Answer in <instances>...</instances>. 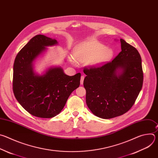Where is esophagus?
I'll return each mask as SVG.
<instances>
[{
    "label": "esophagus",
    "instance_id": "obj_1",
    "mask_svg": "<svg viewBox=\"0 0 158 158\" xmlns=\"http://www.w3.org/2000/svg\"><path fill=\"white\" fill-rule=\"evenodd\" d=\"M84 79V76H82L81 77V84H83Z\"/></svg>",
    "mask_w": 158,
    "mask_h": 158
}]
</instances>
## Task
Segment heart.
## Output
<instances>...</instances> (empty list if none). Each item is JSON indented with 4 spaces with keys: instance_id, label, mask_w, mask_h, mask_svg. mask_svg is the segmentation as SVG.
Here are the masks:
<instances>
[{
    "instance_id": "obj_1",
    "label": "heart",
    "mask_w": 158,
    "mask_h": 158,
    "mask_svg": "<svg viewBox=\"0 0 158 158\" xmlns=\"http://www.w3.org/2000/svg\"><path fill=\"white\" fill-rule=\"evenodd\" d=\"M112 56L111 49L105 48L102 44L91 40L80 44L76 48L74 57L76 60L81 62H89L95 64L110 59Z\"/></svg>"
}]
</instances>
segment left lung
I'll return each instance as SVG.
<instances>
[{"label": "left lung", "instance_id": "8db88e82", "mask_svg": "<svg viewBox=\"0 0 158 158\" xmlns=\"http://www.w3.org/2000/svg\"><path fill=\"white\" fill-rule=\"evenodd\" d=\"M121 51L111 62L84 67L86 104L102 119L121 116L134 104L143 84L141 57L138 50L120 39ZM117 69L122 73L117 75Z\"/></svg>", "mask_w": 158, "mask_h": 158}]
</instances>
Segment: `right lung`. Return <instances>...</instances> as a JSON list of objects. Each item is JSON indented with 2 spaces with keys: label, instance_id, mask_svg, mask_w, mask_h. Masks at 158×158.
Returning a JSON list of instances; mask_svg holds the SVG:
<instances>
[{
  "label": "right lung",
  "instance_id": "add662e5",
  "mask_svg": "<svg viewBox=\"0 0 158 158\" xmlns=\"http://www.w3.org/2000/svg\"><path fill=\"white\" fill-rule=\"evenodd\" d=\"M57 43L55 39L37 35L19 52L14 60V96L24 109L35 117L51 118L57 116L80 85L81 73L67 76L60 67H51L41 76L34 74L32 67L34 60L46 46Z\"/></svg>",
  "mask_w": 158,
  "mask_h": 158
}]
</instances>
